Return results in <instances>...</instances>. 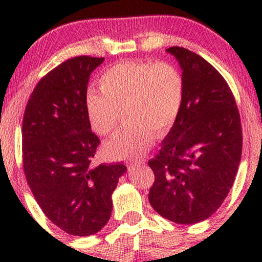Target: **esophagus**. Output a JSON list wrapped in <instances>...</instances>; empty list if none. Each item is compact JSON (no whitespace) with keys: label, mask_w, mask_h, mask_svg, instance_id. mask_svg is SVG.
I'll list each match as a JSON object with an SVG mask.
<instances>
[{"label":"esophagus","mask_w":262,"mask_h":262,"mask_svg":"<svg viewBox=\"0 0 262 262\" xmlns=\"http://www.w3.org/2000/svg\"><path fill=\"white\" fill-rule=\"evenodd\" d=\"M143 164H144L143 160H135V161H132L130 162L132 166H137V165H143Z\"/></svg>","instance_id":"34e87169"}]
</instances>
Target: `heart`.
Returning a JSON list of instances; mask_svg holds the SVG:
<instances>
[{"label": "heart", "mask_w": 262, "mask_h": 262, "mask_svg": "<svg viewBox=\"0 0 262 262\" xmlns=\"http://www.w3.org/2000/svg\"><path fill=\"white\" fill-rule=\"evenodd\" d=\"M101 92L90 90L86 112L98 135L114 130L127 112L129 122L104 145L112 159L138 158L158 134L165 133L179 118L185 97L183 77L166 61H124L108 68L98 79Z\"/></svg>", "instance_id": "1"}]
</instances>
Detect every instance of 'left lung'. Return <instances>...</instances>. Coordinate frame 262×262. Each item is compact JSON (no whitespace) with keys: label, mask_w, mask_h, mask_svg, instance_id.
I'll use <instances>...</instances> for the list:
<instances>
[{"label":"left lung","mask_w":262,"mask_h":262,"mask_svg":"<svg viewBox=\"0 0 262 262\" xmlns=\"http://www.w3.org/2000/svg\"><path fill=\"white\" fill-rule=\"evenodd\" d=\"M182 69L185 97L179 118L149 166V202L179 224L209 218L223 203L242 159L243 132L235 98L224 77L198 54L171 47Z\"/></svg>","instance_id":"left-lung-1"}]
</instances>
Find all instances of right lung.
<instances>
[{"label": "right lung", "instance_id": "obj_1", "mask_svg": "<svg viewBox=\"0 0 262 262\" xmlns=\"http://www.w3.org/2000/svg\"><path fill=\"white\" fill-rule=\"evenodd\" d=\"M104 58L75 56L33 90L22 125L23 171L45 217L70 235L89 236L110 221L122 162L92 166L100 138L86 112L90 75Z\"/></svg>", "mask_w": 262, "mask_h": 262}]
</instances>
